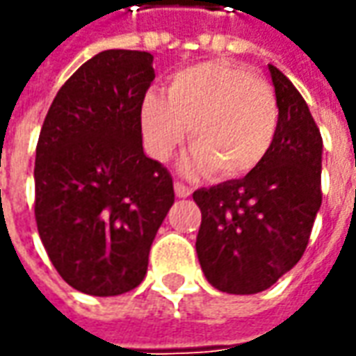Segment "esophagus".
I'll return each instance as SVG.
<instances>
[{
    "mask_svg": "<svg viewBox=\"0 0 356 356\" xmlns=\"http://www.w3.org/2000/svg\"><path fill=\"white\" fill-rule=\"evenodd\" d=\"M174 192H176V195L178 197H188V195H192V188L190 186H186L184 182H174Z\"/></svg>",
    "mask_w": 356,
    "mask_h": 356,
    "instance_id": "obj_1",
    "label": "esophagus"
}]
</instances>
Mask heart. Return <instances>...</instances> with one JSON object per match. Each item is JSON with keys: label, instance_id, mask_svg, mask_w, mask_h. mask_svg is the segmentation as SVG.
Segmentation results:
<instances>
[{"label": "heart", "instance_id": "1", "mask_svg": "<svg viewBox=\"0 0 356 356\" xmlns=\"http://www.w3.org/2000/svg\"><path fill=\"white\" fill-rule=\"evenodd\" d=\"M141 134L156 161H168L190 127L184 168L220 180L246 176L271 151L279 127L275 92L267 81L227 61L176 71L168 99L147 92L139 110Z\"/></svg>", "mask_w": 356, "mask_h": 356}]
</instances>
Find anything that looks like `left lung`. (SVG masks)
I'll return each mask as SVG.
<instances>
[{
  "label": "left lung",
  "instance_id": "1",
  "mask_svg": "<svg viewBox=\"0 0 356 356\" xmlns=\"http://www.w3.org/2000/svg\"><path fill=\"white\" fill-rule=\"evenodd\" d=\"M279 106L271 151L240 180L193 192L195 240L207 281L230 295L275 285L302 257L322 205V136L285 73L269 65Z\"/></svg>",
  "mask_w": 356,
  "mask_h": 356
}]
</instances>
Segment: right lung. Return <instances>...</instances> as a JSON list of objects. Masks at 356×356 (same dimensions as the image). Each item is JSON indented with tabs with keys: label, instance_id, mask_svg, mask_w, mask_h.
<instances>
[{
	"label": "right lung",
	"instance_id": "right-lung-1",
	"mask_svg": "<svg viewBox=\"0 0 356 356\" xmlns=\"http://www.w3.org/2000/svg\"><path fill=\"white\" fill-rule=\"evenodd\" d=\"M153 56L104 50L61 85L34 161V217L61 279L116 296L147 273L154 234L174 203L170 172L143 153L139 110Z\"/></svg>",
	"mask_w": 356,
	"mask_h": 356
}]
</instances>
